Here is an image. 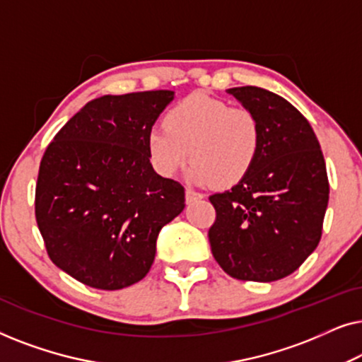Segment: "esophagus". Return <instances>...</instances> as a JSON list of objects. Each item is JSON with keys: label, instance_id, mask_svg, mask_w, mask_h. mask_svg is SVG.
Returning a JSON list of instances; mask_svg holds the SVG:
<instances>
[{"label": "esophagus", "instance_id": "obj_1", "mask_svg": "<svg viewBox=\"0 0 362 362\" xmlns=\"http://www.w3.org/2000/svg\"><path fill=\"white\" fill-rule=\"evenodd\" d=\"M202 196L201 192H196V191H192V189H186V202L187 204H191V202H194V201H199V199H202Z\"/></svg>", "mask_w": 362, "mask_h": 362}]
</instances>
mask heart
<instances>
[{
  "instance_id": "obj_1",
  "label": "heart",
  "mask_w": 362,
  "mask_h": 362,
  "mask_svg": "<svg viewBox=\"0 0 362 362\" xmlns=\"http://www.w3.org/2000/svg\"><path fill=\"white\" fill-rule=\"evenodd\" d=\"M148 156L158 175L175 176L187 160L197 185L234 186L252 170L260 150V123L244 107L191 93L165 117V127L148 133Z\"/></svg>"
}]
</instances>
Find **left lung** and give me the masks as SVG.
Segmentation results:
<instances>
[{"instance_id":"1","label":"left lung","mask_w":362,"mask_h":362,"mask_svg":"<svg viewBox=\"0 0 362 362\" xmlns=\"http://www.w3.org/2000/svg\"><path fill=\"white\" fill-rule=\"evenodd\" d=\"M227 93L255 113L260 150L244 180L209 197L211 250L237 280L275 281L318 247L329 197L325 158L308 120L284 97L252 86Z\"/></svg>"}]
</instances>
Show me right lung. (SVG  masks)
Returning <instances> with one entry per match:
<instances>
[{
    "instance_id": "right-lung-1",
    "label": "right lung",
    "mask_w": 362,
    "mask_h": 362,
    "mask_svg": "<svg viewBox=\"0 0 362 362\" xmlns=\"http://www.w3.org/2000/svg\"><path fill=\"white\" fill-rule=\"evenodd\" d=\"M173 90L103 95L86 103L44 153L36 221L59 269L100 290L150 272L160 230L185 209V187L153 170L148 133Z\"/></svg>"
}]
</instances>
